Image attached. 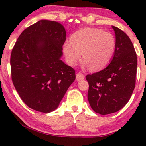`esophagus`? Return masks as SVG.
<instances>
[{"mask_svg":"<svg viewBox=\"0 0 146 146\" xmlns=\"http://www.w3.org/2000/svg\"><path fill=\"white\" fill-rule=\"evenodd\" d=\"M85 78V75L83 74H82L81 72H78L76 74V79L78 81H80V80H83Z\"/></svg>","mask_w":146,"mask_h":146,"instance_id":"esophagus-1","label":"esophagus"}]
</instances>
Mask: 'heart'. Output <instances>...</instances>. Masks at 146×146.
<instances>
[{
  "instance_id": "obj_1",
  "label": "heart",
  "mask_w": 146,
  "mask_h": 146,
  "mask_svg": "<svg viewBox=\"0 0 146 146\" xmlns=\"http://www.w3.org/2000/svg\"><path fill=\"white\" fill-rule=\"evenodd\" d=\"M115 48V39L110 32L98 28L82 29L66 41L63 51L67 62L74 66L83 52L85 63L92 70L104 68L110 62Z\"/></svg>"
}]
</instances>
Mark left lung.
I'll use <instances>...</instances> for the list:
<instances>
[{"label": "left lung", "mask_w": 146, "mask_h": 146, "mask_svg": "<svg viewBox=\"0 0 146 146\" xmlns=\"http://www.w3.org/2000/svg\"><path fill=\"white\" fill-rule=\"evenodd\" d=\"M115 49L110 64L98 72L87 74V93L91 107L97 113L111 114L120 110L131 98L136 83L137 58L128 36L112 26Z\"/></svg>", "instance_id": "8db88e82"}]
</instances>
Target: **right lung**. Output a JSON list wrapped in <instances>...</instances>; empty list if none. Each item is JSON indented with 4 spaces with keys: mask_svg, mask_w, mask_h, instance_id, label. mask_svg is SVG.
<instances>
[{
    "mask_svg": "<svg viewBox=\"0 0 146 146\" xmlns=\"http://www.w3.org/2000/svg\"><path fill=\"white\" fill-rule=\"evenodd\" d=\"M66 38L62 25L42 20L25 29L12 49V82L22 101L33 110L56 109L76 78L75 70L60 59Z\"/></svg>",
    "mask_w": 146,
    "mask_h": 146,
    "instance_id": "1",
    "label": "right lung"
}]
</instances>
